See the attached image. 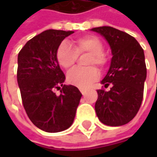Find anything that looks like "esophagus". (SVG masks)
I'll return each instance as SVG.
<instances>
[{
  "label": "esophagus",
  "instance_id": "34e87169",
  "mask_svg": "<svg viewBox=\"0 0 157 157\" xmlns=\"http://www.w3.org/2000/svg\"><path fill=\"white\" fill-rule=\"evenodd\" d=\"M79 91L81 92V94H83V95H85V94H86V91L85 89H83V88H80V89H79Z\"/></svg>",
  "mask_w": 157,
  "mask_h": 157
}]
</instances>
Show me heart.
Returning a JSON list of instances; mask_svg holds the SVG:
<instances>
[{
	"label": "heart",
	"mask_w": 157,
	"mask_h": 157,
	"mask_svg": "<svg viewBox=\"0 0 157 157\" xmlns=\"http://www.w3.org/2000/svg\"><path fill=\"white\" fill-rule=\"evenodd\" d=\"M73 45L67 41H63L57 48V59L58 63L63 69L70 70L78 59L79 54L89 53L86 64H96L103 68L107 62V57L103 52L104 45L101 40L95 36H86L73 41ZM100 71L94 66L86 68H75L71 71L67 76V80L70 84L78 87H86L93 82L98 79Z\"/></svg>",
	"instance_id": "b5f03b06"
}]
</instances>
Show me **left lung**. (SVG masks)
<instances>
[{"mask_svg":"<svg viewBox=\"0 0 157 157\" xmlns=\"http://www.w3.org/2000/svg\"><path fill=\"white\" fill-rule=\"evenodd\" d=\"M111 48L113 57L109 70L101 84L109 91L98 90L95 103L100 121L111 127L128 123L138 113L143 98L147 77L145 56L139 43L126 32L109 26L94 28Z\"/></svg>","mask_w":157,"mask_h":157,"instance_id":"left-lung-1","label":"left lung"}]
</instances>
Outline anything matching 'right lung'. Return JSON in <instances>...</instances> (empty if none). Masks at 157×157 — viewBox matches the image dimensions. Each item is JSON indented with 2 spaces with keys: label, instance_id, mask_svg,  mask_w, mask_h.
<instances>
[{
  "label": "right lung",
  "instance_id": "right-lung-1",
  "mask_svg": "<svg viewBox=\"0 0 157 157\" xmlns=\"http://www.w3.org/2000/svg\"><path fill=\"white\" fill-rule=\"evenodd\" d=\"M74 31L48 29L28 41L18 54L17 82L23 107L32 123L43 131L57 133L73 123L82 94L71 85L57 59L59 44ZM55 89H60L57 95Z\"/></svg>",
  "mask_w": 157,
  "mask_h": 157
}]
</instances>
